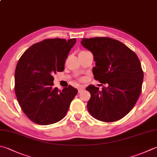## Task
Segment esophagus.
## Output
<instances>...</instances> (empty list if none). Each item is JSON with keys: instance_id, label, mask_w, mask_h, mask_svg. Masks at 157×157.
Instances as JSON below:
<instances>
[{"instance_id": "obj_1", "label": "esophagus", "mask_w": 157, "mask_h": 157, "mask_svg": "<svg viewBox=\"0 0 157 157\" xmlns=\"http://www.w3.org/2000/svg\"><path fill=\"white\" fill-rule=\"evenodd\" d=\"M84 90H85V87H82V86L78 87V91L79 94H81V92H82V91H83Z\"/></svg>"}]
</instances>
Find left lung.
Listing matches in <instances>:
<instances>
[{
  "label": "left lung",
  "instance_id": "left-lung-1",
  "mask_svg": "<svg viewBox=\"0 0 157 157\" xmlns=\"http://www.w3.org/2000/svg\"><path fill=\"white\" fill-rule=\"evenodd\" d=\"M81 44L92 52L94 78L106 84L102 91L92 85L87 107L91 116L105 122L122 119L132 110L141 92L144 72L137 55L110 37L82 38Z\"/></svg>",
  "mask_w": 157,
  "mask_h": 157
}]
</instances>
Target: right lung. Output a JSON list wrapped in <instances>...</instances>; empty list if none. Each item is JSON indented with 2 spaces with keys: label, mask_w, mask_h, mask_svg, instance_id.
<instances>
[{
  "label": "right lung",
  "mask_w": 157,
  "mask_h": 157,
  "mask_svg": "<svg viewBox=\"0 0 157 157\" xmlns=\"http://www.w3.org/2000/svg\"><path fill=\"white\" fill-rule=\"evenodd\" d=\"M75 38L46 39L23 53L15 71V93L24 113L32 122L49 125L65 117L78 93L69 85L53 87L52 75L64 70V65Z\"/></svg>",
  "instance_id": "add662e5"
}]
</instances>
